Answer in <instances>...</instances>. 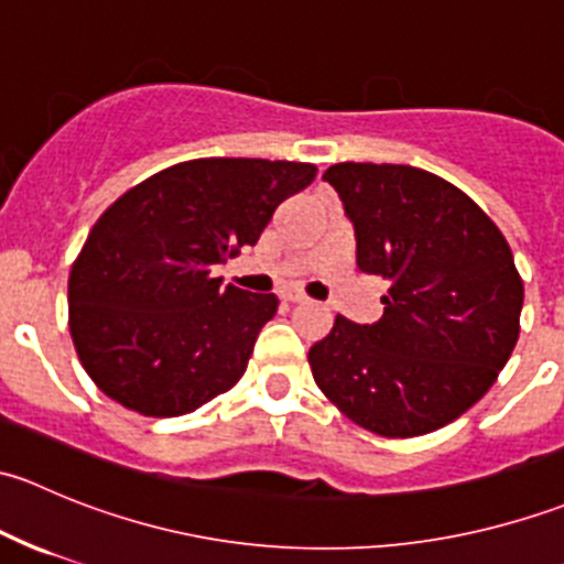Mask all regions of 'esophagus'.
Wrapping results in <instances>:
<instances>
[{
	"instance_id": "esophagus-1",
	"label": "esophagus",
	"mask_w": 564,
	"mask_h": 564,
	"mask_svg": "<svg viewBox=\"0 0 564 564\" xmlns=\"http://www.w3.org/2000/svg\"><path fill=\"white\" fill-rule=\"evenodd\" d=\"M283 300H286V303H308V297H305L303 292H286Z\"/></svg>"
}]
</instances>
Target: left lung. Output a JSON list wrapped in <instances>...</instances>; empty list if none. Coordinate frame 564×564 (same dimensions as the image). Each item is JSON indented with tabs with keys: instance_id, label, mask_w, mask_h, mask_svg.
I'll list each match as a JSON object with an SVG mask.
<instances>
[{
	"instance_id": "obj_1",
	"label": "left lung",
	"mask_w": 564,
	"mask_h": 564,
	"mask_svg": "<svg viewBox=\"0 0 564 564\" xmlns=\"http://www.w3.org/2000/svg\"><path fill=\"white\" fill-rule=\"evenodd\" d=\"M324 180L355 224L357 267L390 283L377 324L335 316L308 362L351 423L423 436L475 406L521 333L524 281L491 218L442 176L335 163Z\"/></svg>"
}]
</instances>
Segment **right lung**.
Wrapping results in <instances>:
<instances>
[{
	"mask_svg": "<svg viewBox=\"0 0 564 564\" xmlns=\"http://www.w3.org/2000/svg\"><path fill=\"white\" fill-rule=\"evenodd\" d=\"M314 163L198 158L124 191L67 281V324L95 384L144 417L196 412L246 373L275 294L220 286L213 270L256 246Z\"/></svg>",
	"mask_w": 564,
	"mask_h": 564,
	"instance_id": "1",
	"label": "right lung"
}]
</instances>
